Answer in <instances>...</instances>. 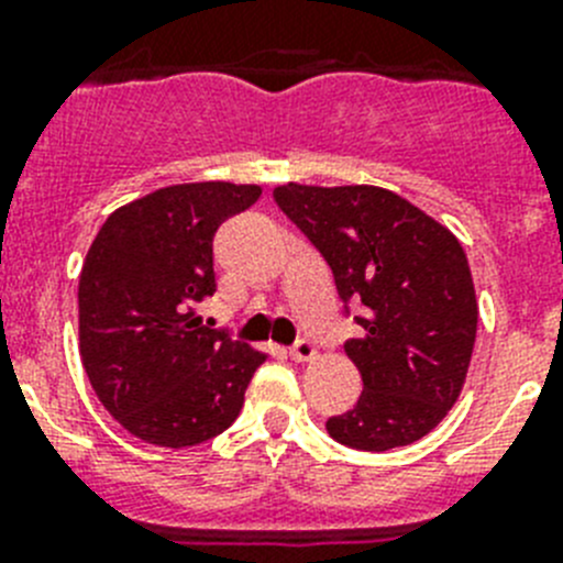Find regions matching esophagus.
Wrapping results in <instances>:
<instances>
[{"mask_svg":"<svg viewBox=\"0 0 563 563\" xmlns=\"http://www.w3.org/2000/svg\"><path fill=\"white\" fill-rule=\"evenodd\" d=\"M290 355L296 357V361H312V357H316V346H312L310 341H305V338H301V341H296L290 346Z\"/></svg>","mask_w":563,"mask_h":563,"instance_id":"esophagus-1","label":"esophagus"}]
</instances>
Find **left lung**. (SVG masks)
Segmentation results:
<instances>
[{
    "instance_id": "left-lung-1",
    "label": "left lung",
    "mask_w": 563,
    "mask_h": 563,
    "mask_svg": "<svg viewBox=\"0 0 563 563\" xmlns=\"http://www.w3.org/2000/svg\"><path fill=\"white\" fill-rule=\"evenodd\" d=\"M273 197L327 258L346 312L361 310L343 350L363 391L327 431L357 451L411 445L449 415L474 355L479 307L460 239L377 186L287 183Z\"/></svg>"
}]
</instances>
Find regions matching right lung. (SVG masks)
I'll list each match as a JSON object with an SVG mask.
<instances>
[{
    "label": "right lung",
    "instance_id": "1",
    "mask_svg": "<svg viewBox=\"0 0 563 563\" xmlns=\"http://www.w3.org/2000/svg\"><path fill=\"white\" fill-rule=\"evenodd\" d=\"M258 186L183 183L109 213L78 278V352L103 409L137 440L188 449L239 417L265 352L211 330L213 233Z\"/></svg>",
    "mask_w": 563,
    "mask_h": 563
}]
</instances>
